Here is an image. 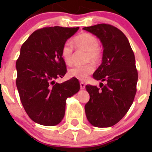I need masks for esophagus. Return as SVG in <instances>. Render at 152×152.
<instances>
[{
  "label": "esophagus",
  "mask_w": 152,
  "mask_h": 152,
  "mask_svg": "<svg viewBox=\"0 0 152 152\" xmlns=\"http://www.w3.org/2000/svg\"><path fill=\"white\" fill-rule=\"evenodd\" d=\"M80 88H81V90H84V89L85 88V83H83V82H81V83H80Z\"/></svg>",
  "instance_id": "esophagus-1"
}]
</instances>
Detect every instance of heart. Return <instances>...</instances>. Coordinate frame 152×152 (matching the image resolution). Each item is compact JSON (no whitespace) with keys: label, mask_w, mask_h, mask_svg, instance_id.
<instances>
[{"label":"heart","mask_w":152,"mask_h":152,"mask_svg":"<svg viewBox=\"0 0 152 152\" xmlns=\"http://www.w3.org/2000/svg\"><path fill=\"white\" fill-rule=\"evenodd\" d=\"M72 43L78 50L87 51L85 57L86 62H93L98 63L101 60V53L99 49V42L97 38L93 34L82 33L74 37ZM61 55L64 62L67 65H70L73 60V46L70 42L63 45L61 50ZM95 67L93 63H88L84 65H77L68 70V75L70 77L76 78L80 81H85L91 73H93Z\"/></svg>","instance_id":"1"}]
</instances>
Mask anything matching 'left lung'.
Here are the masks:
<instances>
[{
  "mask_svg": "<svg viewBox=\"0 0 152 152\" xmlns=\"http://www.w3.org/2000/svg\"><path fill=\"white\" fill-rule=\"evenodd\" d=\"M83 29L96 35L103 45L102 62L93 76L107 82L105 85L101 82L102 89L86 85L90 100L85 114L94 126L110 127L123 118L134 101L138 78L134 54L126 37L116 27L102 23Z\"/></svg>",
  "mask_w": 152,
  "mask_h": 152,
  "instance_id": "left-lung-1",
  "label": "left lung"
}]
</instances>
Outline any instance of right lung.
Masks as SVG:
<instances>
[{
    "label": "right lung",
    "instance_id": "obj_1",
    "mask_svg": "<svg viewBox=\"0 0 152 152\" xmlns=\"http://www.w3.org/2000/svg\"><path fill=\"white\" fill-rule=\"evenodd\" d=\"M79 28L39 29L21 46L16 62L17 88L24 110L35 123L49 126L60 123L65 116L67 99L80 89L76 78L61 84L55 82L67 72L62 48Z\"/></svg>",
    "mask_w": 152,
    "mask_h": 152
}]
</instances>
